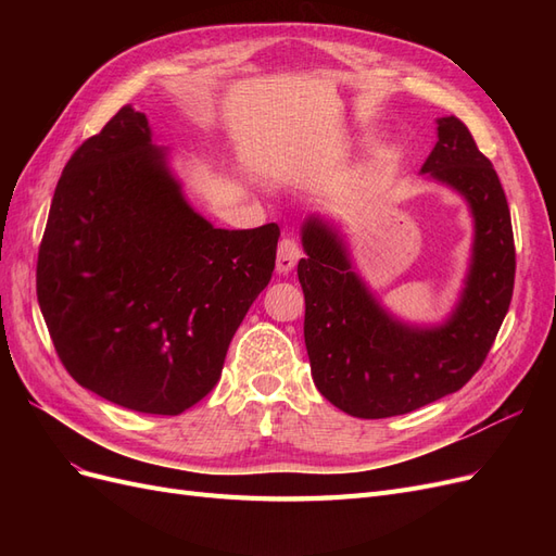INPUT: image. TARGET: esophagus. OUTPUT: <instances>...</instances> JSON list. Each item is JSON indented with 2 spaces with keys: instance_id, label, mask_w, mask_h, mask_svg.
<instances>
[{
  "instance_id": "obj_1",
  "label": "esophagus",
  "mask_w": 556,
  "mask_h": 556,
  "mask_svg": "<svg viewBox=\"0 0 556 556\" xmlns=\"http://www.w3.org/2000/svg\"><path fill=\"white\" fill-rule=\"evenodd\" d=\"M299 257H301L299 243L294 239H290V237L280 239V243H278V262H276L278 274H290L292 268L296 266Z\"/></svg>"
}]
</instances>
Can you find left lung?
<instances>
[{"label":"left lung","mask_w":556,"mask_h":556,"mask_svg":"<svg viewBox=\"0 0 556 556\" xmlns=\"http://www.w3.org/2000/svg\"><path fill=\"white\" fill-rule=\"evenodd\" d=\"M422 174L457 190L476 220L473 262L459 306L441 327H408L387 315L323 217L301 227L306 257L304 339L315 387L352 417L380 419L439 401L476 376L494 345L515 288V239L506 192L459 117L439 121Z\"/></svg>","instance_id":"8db88e82"}]
</instances>
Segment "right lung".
I'll return each instance as SVG.
<instances>
[{"mask_svg": "<svg viewBox=\"0 0 556 556\" xmlns=\"http://www.w3.org/2000/svg\"><path fill=\"white\" fill-rule=\"evenodd\" d=\"M280 229H215L190 208L146 115L123 106L58 180L37 296L70 376L117 406L178 415L220 378L271 280Z\"/></svg>", "mask_w": 556, "mask_h": 556, "instance_id": "add662e5", "label": "right lung"}]
</instances>
